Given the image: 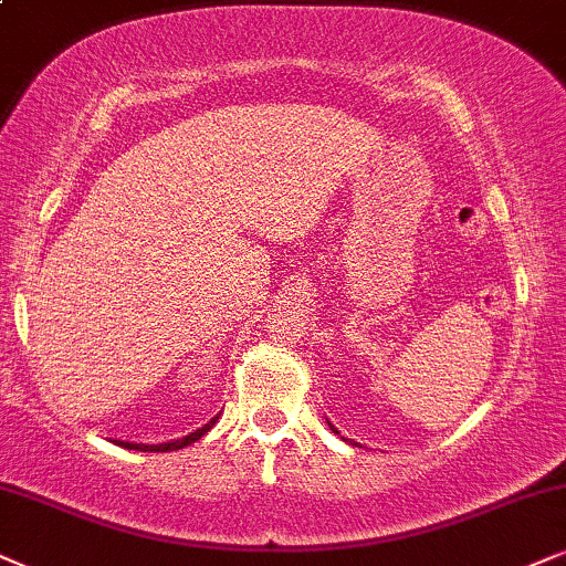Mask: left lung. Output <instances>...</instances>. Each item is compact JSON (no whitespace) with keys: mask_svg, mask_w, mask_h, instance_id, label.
<instances>
[{"mask_svg":"<svg viewBox=\"0 0 566 566\" xmlns=\"http://www.w3.org/2000/svg\"><path fill=\"white\" fill-rule=\"evenodd\" d=\"M328 427H331V424H328ZM331 429H334V432H336V434H338V429H336V427H331Z\"/></svg>","mask_w":566,"mask_h":566,"instance_id":"left-lung-1","label":"left lung"}]
</instances>
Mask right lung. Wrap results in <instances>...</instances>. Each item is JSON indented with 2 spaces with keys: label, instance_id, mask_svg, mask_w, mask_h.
Segmentation results:
<instances>
[{
  "label": "right lung",
  "instance_id": "add662e5",
  "mask_svg": "<svg viewBox=\"0 0 566 566\" xmlns=\"http://www.w3.org/2000/svg\"><path fill=\"white\" fill-rule=\"evenodd\" d=\"M214 421H217V417L212 419V421H207L205 427L201 429H196V432H191V434H186V437H180V440H172V442H163V446H142V442H116V446H120V448H129V450H149V453H168V450H180V448H186V446H191V442H196L199 440V437H205L209 429L214 427Z\"/></svg>",
  "mask_w": 566,
  "mask_h": 566
}]
</instances>
